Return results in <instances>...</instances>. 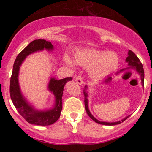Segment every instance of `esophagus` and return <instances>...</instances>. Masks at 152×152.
<instances>
[{
	"label": "esophagus",
	"mask_w": 152,
	"mask_h": 152,
	"mask_svg": "<svg viewBox=\"0 0 152 152\" xmlns=\"http://www.w3.org/2000/svg\"><path fill=\"white\" fill-rule=\"evenodd\" d=\"M76 83H78V84H79V85H82V84H83V78H82L81 76H76Z\"/></svg>",
	"instance_id": "1"
}]
</instances>
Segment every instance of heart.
<instances>
[{
    "mask_svg": "<svg viewBox=\"0 0 152 152\" xmlns=\"http://www.w3.org/2000/svg\"><path fill=\"white\" fill-rule=\"evenodd\" d=\"M74 61L69 56H64L66 65L74 68L76 64L88 69L90 76L94 78L105 77L117 68L118 57L114 52H103L95 49H85L76 52Z\"/></svg>",
    "mask_w": 152,
    "mask_h": 152,
    "instance_id": "1",
    "label": "heart"
}]
</instances>
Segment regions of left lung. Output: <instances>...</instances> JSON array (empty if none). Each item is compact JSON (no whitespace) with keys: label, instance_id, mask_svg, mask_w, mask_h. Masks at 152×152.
I'll return each mask as SVG.
<instances>
[{"label":"left lung","instance_id":"8db88e82","mask_svg":"<svg viewBox=\"0 0 152 152\" xmlns=\"http://www.w3.org/2000/svg\"><path fill=\"white\" fill-rule=\"evenodd\" d=\"M126 62L128 63V65L129 66V68H135L136 70L138 71V73L139 74V76H140L141 78V81H142V86H144V69H143V66L142 64L141 63L138 57L136 56V54L134 53L133 51L132 50H129L128 52V57L126 58ZM123 70H121L122 71ZM118 74V73H117ZM112 79V77L111 76H107V78H105V80L104 81V83H109L110 81H111ZM85 89L83 90V94H84V104H85V109H86V113L88 115V116L91 118L92 120H94V121L96 122V123L100 124H103V125H108V126H114V125H116V124H121V122H123L126 119V118H129V116H126L124 118L121 120V121H115V122H106V121H100L99 120H97L94 116L91 114L89 109H88V91H87V86H85Z\"/></svg>","mask_w":152,"mask_h":152}]
</instances>
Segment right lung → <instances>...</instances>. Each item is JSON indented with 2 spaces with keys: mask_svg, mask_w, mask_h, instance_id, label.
Instances as JSON below:
<instances>
[{
  "mask_svg": "<svg viewBox=\"0 0 152 152\" xmlns=\"http://www.w3.org/2000/svg\"><path fill=\"white\" fill-rule=\"evenodd\" d=\"M44 49L53 50V46L49 41H46L43 39L34 40L29 43L17 56L13 64V72L10 77V99L17 111L25 118L26 121L32 124L39 126H48L53 124L58 119L62 110V96L64 86L66 82L70 81L73 79L71 77L60 80L56 79L55 78H50L48 88L55 96V104L52 109L39 111L35 109L34 106L28 102V101L23 96L19 86L18 74L20 66H21L22 63L27 56Z\"/></svg>",
  "mask_w": 152,
  "mask_h": 152,
  "instance_id": "add662e5",
  "label": "right lung"
}]
</instances>
